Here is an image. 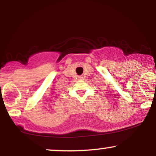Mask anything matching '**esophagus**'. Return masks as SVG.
Segmentation results:
<instances>
[{"instance_id":"34e87169","label":"esophagus","mask_w":156,"mask_h":156,"mask_svg":"<svg viewBox=\"0 0 156 156\" xmlns=\"http://www.w3.org/2000/svg\"><path fill=\"white\" fill-rule=\"evenodd\" d=\"M80 79H82V77H80Z\"/></svg>"}]
</instances>
